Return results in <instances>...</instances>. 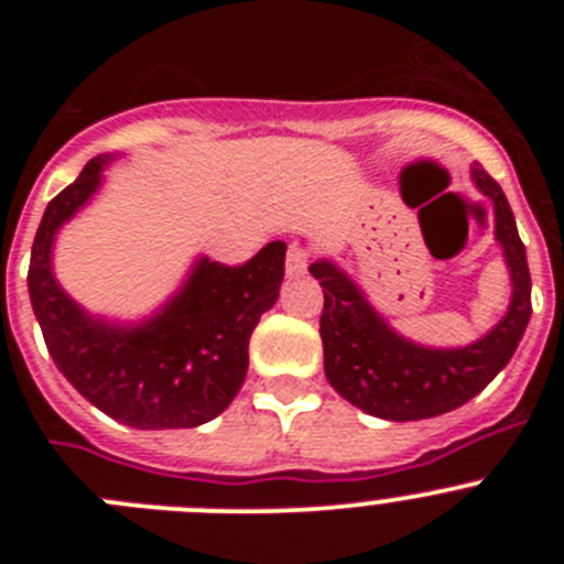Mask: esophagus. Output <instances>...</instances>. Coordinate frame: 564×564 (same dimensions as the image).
<instances>
[{"mask_svg": "<svg viewBox=\"0 0 564 564\" xmlns=\"http://www.w3.org/2000/svg\"><path fill=\"white\" fill-rule=\"evenodd\" d=\"M307 262H311L307 251H302V248L291 246V251H288V259H285L288 276H302V273L307 271Z\"/></svg>", "mask_w": 564, "mask_h": 564, "instance_id": "1", "label": "esophagus"}]
</instances>
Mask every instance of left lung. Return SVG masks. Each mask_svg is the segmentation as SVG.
Segmentation results:
<instances>
[{
    "label": "left lung",
    "instance_id": "left-lung-1",
    "mask_svg": "<svg viewBox=\"0 0 564 564\" xmlns=\"http://www.w3.org/2000/svg\"><path fill=\"white\" fill-rule=\"evenodd\" d=\"M471 181L495 203L497 242L511 271V305L480 341L452 350L421 347L398 336L364 299L361 288L330 259H316L311 273L325 291L318 333L325 344V376L333 390L383 421H421L452 412L486 390V383L511 361L531 318V273L525 246L500 183L482 166Z\"/></svg>",
    "mask_w": 564,
    "mask_h": 564
}]
</instances>
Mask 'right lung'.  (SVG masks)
<instances>
[{"label": "right lung", "mask_w": 564, "mask_h": 564, "mask_svg": "<svg viewBox=\"0 0 564 564\" xmlns=\"http://www.w3.org/2000/svg\"><path fill=\"white\" fill-rule=\"evenodd\" d=\"M109 161H89L44 208L30 253V305L56 367L93 406L134 430H192L220 415L246 381L248 341L276 305L288 246L268 242L242 265L200 257L181 291L141 325L93 318L62 291L50 253Z\"/></svg>", "instance_id": "right-lung-1"}]
</instances>
